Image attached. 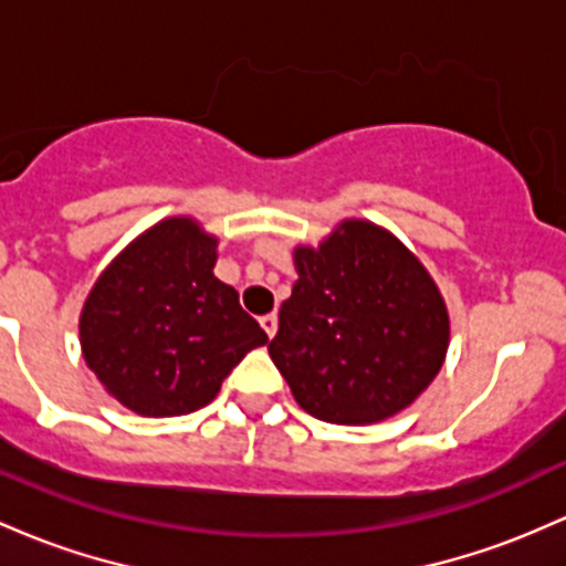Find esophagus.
<instances>
[{
	"mask_svg": "<svg viewBox=\"0 0 566 566\" xmlns=\"http://www.w3.org/2000/svg\"><path fill=\"white\" fill-rule=\"evenodd\" d=\"M260 327H263V331H265V335H269V338H273V335H276V331H279V319H276V314H265V316H260Z\"/></svg>",
	"mask_w": 566,
	"mask_h": 566,
	"instance_id": "34e87169",
	"label": "esophagus"
}]
</instances>
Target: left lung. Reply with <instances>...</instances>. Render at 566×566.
Masks as SVG:
<instances>
[{
    "label": "left lung",
    "mask_w": 566,
    "mask_h": 566,
    "mask_svg": "<svg viewBox=\"0 0 566 566\" xmlns=\"http://www.w3.org/2000/svg\"><path fill=\"white\" fill-rule=\"evenodd\" d=\"M293 258L297 282L269 352L297 406L331 424L411 406L449 349V312L419 258L368 220H344Z\"/></svg>",
    "instance_id": "obj_1"
}]
</instances>
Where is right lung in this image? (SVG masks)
<instances>
[{"label": "right lung", "mask_w": 566, "mask_h": 566, "mask_svg": "<svg viewBox=\"0 0 566 566\" xmlns=\"http://www.w3.org/2000/svg\"><path fill=\"white\" fill-rule=\"evenodd\" d=\"M217 239L169 217L132 241L93 284L80 346L104 389L139 416L203 408L269 335L214 276Z\"/></svg>", "instance_id": "obj_1"}]
</instances>
